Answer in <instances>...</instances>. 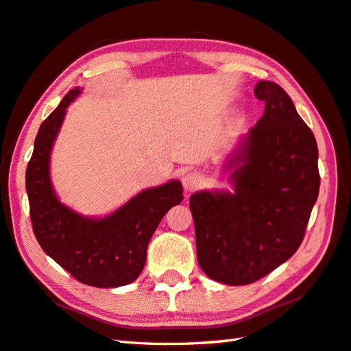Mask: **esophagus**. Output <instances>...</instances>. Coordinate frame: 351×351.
<instances>
[{
	"label": "esophagus",
	"instance_id": "34e87169",
	"mask_svg": "<svg viewBox=\"0 0 351 351\" xmlns=\"http://www.w3.org/2000/svg\"><path fill=\"white\" fill-rule=\"evenodd\" d=\"M182 185L185 191H196L200 185H202V176L197 175L196 171H189V173L182 178Z\"/></svg>",
	"mask_w": 351,
	"mask_h": 351
}]
</instances>
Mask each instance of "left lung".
Wrapping results in <instances>:
<instances>
[{"mask_svg": "<svg viewBox=\"0 0 351 351\" xmlns=\"http://www.w3.org/2000/svg\"><path fill=\"white\" fill-rule=\"evenodd\" d=\"M265 102L230 164L234 193L190 197L196 253L204 273L226 285H249L294 255L319 190L314 134L283 88L259 81Z\"/></svg>", "mask_w": 351, "mask_h": 351, "instance_id": "left-lung-1", "label": "left lung"}]
</instances>
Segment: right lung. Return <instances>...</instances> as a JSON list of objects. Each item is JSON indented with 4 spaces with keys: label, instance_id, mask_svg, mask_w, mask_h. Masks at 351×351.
Instances as JSON below:
<instances>
[{
    "label": "right lung",
    "instance_id": "1",
    "mask_svg": "<svg viewBox=\"0 0 351 351\" xmlns=\"http://www.w3.org/2000/svg\"><path fill=\"white\" fill-rule=\"evenodd\" d=\"M78 93L75 88L64 96L34 140L25 173L33 232L43 252L78 282L96 288L128 285L143 270L149 240L164 214L184 199L182 185L170 181L141 191L101 220L81 217L60 204L49 180V154L66 107Z\"/></svg>",
    "mask_w": 351,
    "mask_h": 351
}]
</instances>
